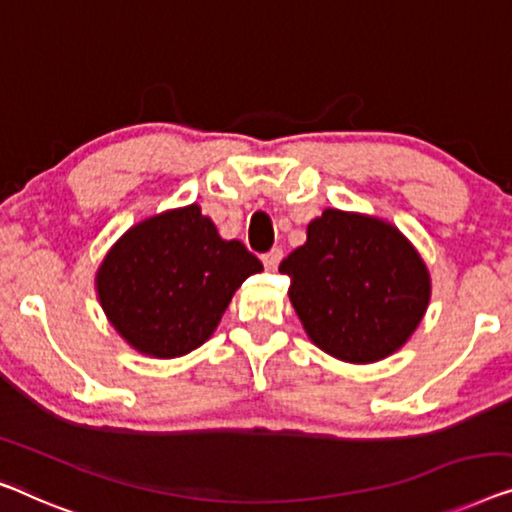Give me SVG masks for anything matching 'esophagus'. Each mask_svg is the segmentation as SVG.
Segmentation results:
<instances>
[{"instance_id":"esophagus-1","label":"esophagus","mask_w":512,"mask_h":512,"mask_svg":"<svg viewBox=\"0 0 512 512\" xmlns=\"http://www.w3.org/2000/svg\"><path fill=\"white\" fill-rule=\"evenodd\" d=\"M281 258H284V251H281L279 247H274V249L268 251V254H263V265L268 270H277L279 263H281Z\"/></svg>"}]
</instances>
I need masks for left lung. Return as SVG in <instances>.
Here are the masks:
<instances>
[{
	"label": "left lung",
	"instance_id": "left-lung-1",
	"mask_svg": "<svg viewBox=\"0 0 512 512\" xmlns=\"http://www.w3.org/2000/svg\"><path fill=\"white\" fill-rule=\"evenodd\" d=\"M279 272L311 342L355 365L402 348L432 295L425 261L395 226L335 207L311 221Z\"/></svg>",
	"mask_w": 512,
	"mask_h": 512
}]
</instances>
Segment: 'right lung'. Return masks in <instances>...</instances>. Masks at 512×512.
<instances>
[{"instance_id":"right-lung-1","label":"right lung","mask_w":512,"mask_h":512,"mask_svg":"<svg viewBox=\"0 0 512 512\" xmlns=\"http://www.w3.org/2000/svg\"><path fill=\"white\" fill-rule=\"evenodd\" d=\"M261 270L194 203L131 226L96 270V295L131 348L180 358L212 337L233 293Z\"/></svg>"}]
</instances>
